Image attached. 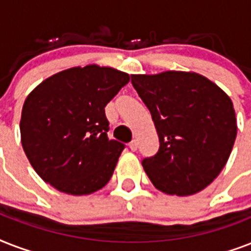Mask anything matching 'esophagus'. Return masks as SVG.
I'll return each instance as SVG.
<instances>
[{"label":"esophagus","instance_id":"obj_1","mask_svg":"<svg viewBox=\"0 0 251 251\" xmlns=\"http://www.w3.org/2000/svg\"><path fill=\"white\" fill-rule=\"evenodd\" d=\"M129 147H130V150H131V151H137V150H138V141H137V139H134V141L130 142Z\"/></svg>","mask_w":251,"mask_h":251}]
</instances>
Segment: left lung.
<instances>
[{
  "label": "left lung",
  "instance_id": "8db88e82",
  "mask_svg": "<svg viewBox=\"0 0 251 251\" xmlns=\"http://www.w3.org/2000/svg\"><path fill=\"white\" fill-rule=\"evenodd\" d=\"M159 135V151L142 161L153 186L165 194L191 195L222 172L237 135L229 96L197 73L131 75Z\"/></svg>",
  "mask_w": 251,
  "mask_h": 251
}]
</instances>
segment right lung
Returning a JSON list of instances; mask_svg holds the SVG:
<instances>
[{
    "label": "right lung",
    "mask_w": 251,
    "mask_h": 251,
    "mask_svg": "<svg viewBox=\"0 0 251 251\" xmlns=\"http://www.w3.org/2000/svg\"><path fill=\"white\" fill-rule=\"evenodd\" d=\"M129 80L126 73L88 65L57 73L27 96L22 146L45 182L72 195L108 183L125 145L109 141L105 106Z\"/></svg>",
    "instance_id": "1"
}]
</instances>
